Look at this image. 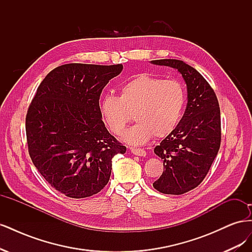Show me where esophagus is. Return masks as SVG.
I'll list each match as a JSON object with an SVG mask.
<instances>
[{
	"instance_id": "obj_1",
	"label": "esophagus",
	"mask_w": 252,
	"mask_h": 252,
	"mask_svg": "<svg viewBox=\"0 0 252 252\" xmlns=\"http://www.w3.org/2000/svg\"><path fill=\"white\" fill-rule=\"evenodd\" d=\"M131 152L135 156L139 157H146V151L144 149H140V148H131Z\"/></svg>"
}]
</instances>
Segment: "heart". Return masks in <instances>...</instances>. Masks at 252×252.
Wrapping results in <instances>:
<instances>
[{
	"instance_id": "obj_1",
	"label": "heart",
	"mask_w": 252,
	"mask_h": 252,
	"mask_svg": "<svg viewBox=\"0 0 252 252\" xmlns=\"http://www.w3.org/2000/svg\"><path fill=\"white\" fill-rule=\"evenodd\" d=\"M185 91L174 80H163L147 73L136 75L121 86L119 96L107 94L100 102V113L110 130L120 135L134 113L136 123L123 134L124 142L144 145L154 135L170 134L182 117Z\"/></svg>"
}]
</instances>
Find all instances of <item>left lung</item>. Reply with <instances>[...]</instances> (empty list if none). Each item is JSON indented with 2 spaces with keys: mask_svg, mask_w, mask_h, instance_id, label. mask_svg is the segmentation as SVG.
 <instances>
[{
  "mask_svg": "<svg viewBox=\"0 0 252 252\" xmlns=\"http://www.w3.org/2000/svg\"><path fill=\"white\" fill-rule=\"evenodd\" d=\"M177 69L187 86V107L174 130L155 148L164 171L154 184L165 194H183L199 186L207 175L220 145L218 97L203 75L180 60L151 61Z\"/></svg>",
  "mask_w": 252,
  "mask_h": 252,
  "instance_id": "obj_1",
  "label": "left lung"
}]
</instances>
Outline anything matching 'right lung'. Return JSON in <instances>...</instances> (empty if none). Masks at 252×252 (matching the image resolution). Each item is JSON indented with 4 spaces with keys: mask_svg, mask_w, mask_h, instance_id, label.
<instances>
[{
    "mask_svg": "<svg viewBox=\"0 0 252 252\" xmlns=\"http://www.w3.org/2000/svg\"><path fill=\"white\" fill-rule=\"evenodd\" d=\"M122 70V64L59 66L29 105V156L43 178L66 196L100 192L109 181L112 158L126 152L105 127L98 104L103 88Z\"/></svg>",
    "mask_w": 252,
    "mask_h": 252,
    "instance_id": "1",
    "label": "right lung"
}]
</instances>
